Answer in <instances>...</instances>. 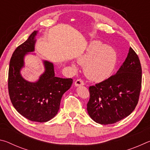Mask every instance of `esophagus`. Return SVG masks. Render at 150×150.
<instances>
[{
  "label": "esophagus",
  "mask_w": 150,
  "mask_h": 150,
  "mask_svg": "<svg viewBox=\"0 0 150 150\" xmlns=\"http://www.w3.org/2000/svg\"><path fill=\"white\" fill-rule=\"evenodd\" d=\"M84 82H83V81L81 79H79L76 80L75 82V85L76 87H78V86H81V85H84Z\"/></svg>",
  "instance_id": "34e87169"
}]
</instances>
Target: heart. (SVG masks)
<instances>
[{
  "label": "heart",
  "instance_id": "obj_1",
  "mask_svg": "<svg viewBox=\"0 0 150 150\" xmlns=\"http://www.w3.org/2000/svg\"><path fill=\"white\" fill-rule=\"evenodd\" d=\"M116 62L115 50L98 41L91 42L85 54L78 58V62L84 65L87 77L95 81L107 79L115 69Z\"/></svg>",
  "mask_w": 150,
  "mask_h": 150
}]
</instances>
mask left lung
<instances>
[{
	"instance_id": "obj_1",
	"label": "left lung",
	"mask_w": 150,
	"mask_h": 150,
	"mask_svg": "<svg viewBox=\"0 0 150 150\" xmlns=\"http://www.w3.org/2000/svg\"><path fill=\"white\" fill-rule=\"evenodd\" d=\"M141 87L140 62L130 47L125 62L116 74L89 87L88 115L96 123L105 125L122 120L135 109Z\"/></svg>"
}]
</instances>
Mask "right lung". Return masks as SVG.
<instances>
[{
  "instance_id": "right-lung-1",
  "label": "right lung",
  "mask_w": 150,
  "mask_h": 150,
  "mask_svg": "<svg viewBox=\"0 0 150 150\" xmlns=\"http://www.w3.org/2000/svg\"><path fill=\"white\" fill-rule=\"evenodd\" d=\"M37 32H33L12 54L8 87L12 105L20 115L31 121L45 122L57 114L62 96L70 88L73 79L55 77L54 64L47 61H44L45 71L36 82H29L22 77L24 56L34 51Z\"/></svg>"
}]
</instances>
